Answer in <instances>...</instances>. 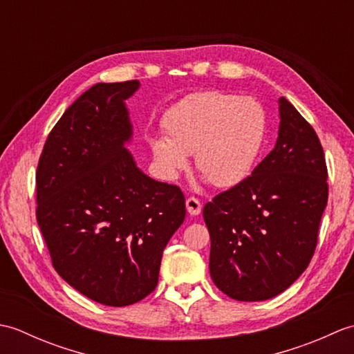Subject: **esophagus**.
Masks as SVG:
<instances>
[{"label":"esophagus","instance_id":"esophagus-1","mask_svg":"<svg viewBox=\"0 0 354 354\" xmlns=\"http://www.w3.org/2000/svg\"><path fill=\"white\" fill-rule=\"evenodd\" d=\"M185 207H187V212H189L190 216H198L202 212V204L198 198H187L185 201Z\"/></svg>","mask_w":354,"mask_h":354}]
</instances>
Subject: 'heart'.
<instances>
[{"label":"heart","instance_id":"b5f03b06","mask_svg":"<svg viewBox=\"0 0 354 354\" xmlns=\"http://www.w3.org/2000/svg\"><path fill=\"white\" fill-rule=\"evenodd\" d=\"M167 141H152L158 167L169 179L189 165L216 187H232L250 175L266 132L261 104L250 97L223 91L193 94L165 118Z\"/></svg>","mask_w":354,"mask_h":354}]
</instances>
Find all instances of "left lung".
<instances>
[{
  "instance_id": "obj_1",
  "label": "left lung",
  "mask_w": 354,
  "mask_h": 354,
  "mask_svg": "<svg viewBox=\"0 0 354 354\" xmlns=\"http://www.w3.org/2000/svg\"><path fill=\"white\" fill-rule=\"evenodd\" d=\"M277 145L243 181L204 207L209 274L237 301H265L301 275L328 199L324 150L310 123L281 97Z\"/></svg>"
}]
</instances>
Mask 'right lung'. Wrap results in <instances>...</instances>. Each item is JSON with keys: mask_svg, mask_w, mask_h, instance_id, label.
<instances>
[{"mask_svg": "<svg viewBox=\"0 0 354 354\" xmlns=\"http://www.w3.org/2000/svg\"><path fill=\"white\" fill-rule=\"evenodd\" d=\"M138 86L89 88L48 133L36 170V219L53 268L112 307L155 290L164 248L185 219L181 189L145 175L123 147L132 135L124 100Z\"/></svg>", "mask_w": 354, "mask_h": 354, "instance_id": "right-lung-1", "label": "right lung"}]
</instances>
